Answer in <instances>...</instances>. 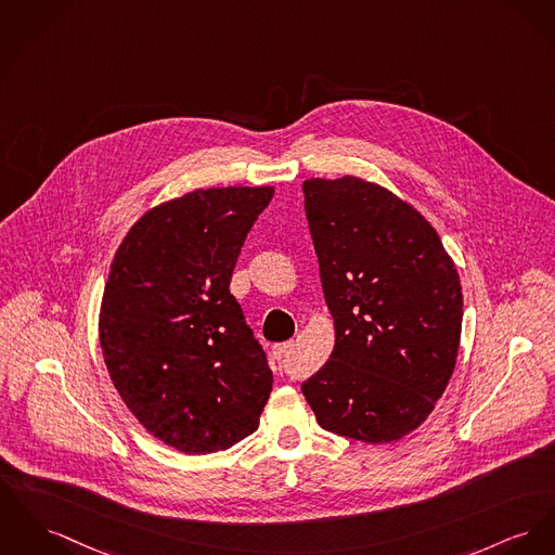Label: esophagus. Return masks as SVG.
<instances>
[{
    "mask_svg": "<svg viewBox=\"0 0 555 555\" xmlns=\"http://www.w3.org/2000/svg\"><path fill=\"white\" fill-rule=\"evenodd\" d=\"M295 347V343L293 340H288V343H282V345H275L273 349H271V356H273V360L275 362H282L288 353H291V349Z\"/></svg>",
    "mask_w": 555,
    "mask_h": 555,
    "instance_id": "obj_1",
    "label": "esophagus"
}]
</instances>
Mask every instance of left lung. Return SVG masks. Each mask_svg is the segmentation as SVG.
<instances>
[{
	"label": "left lung",
	"mask_w": 555,
	"mask_h": 555,
	"mask_svg": "<svg viewBox=\"0 0 555 555\" xmlns=\"http://www.w3.org/2000/svg\"><path fill=\"white\" fill-rule=\"evenodd\" d=\"M333 313L331 360L300 389L320 427L360 442L404 438L452 376L463 293L436 229L358 177L302 183Z\"/></svg>",
	"instance_id": "obj_1"
}]
</instances>
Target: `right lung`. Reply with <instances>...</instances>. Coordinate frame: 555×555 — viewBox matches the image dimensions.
I'll list each match as a JSON object with an SVG mask.
<instances>
[{"label":"right lung","mask_w":555,"mask_h":555,"mask_svg":"<svg viewBox=\"0 0 555 555\" xmlns=\"http://www.w3.org/2000/svg\"><path fill=\"white\" fill-rule=\"evenodd\" d=\"M273 186L197 189L149 210L119 244L99 336L113 385L139 423L186 452L255 434L273 374L229 293Z\"/></svg>","instance_id":"add662e5"}]
</instances>
